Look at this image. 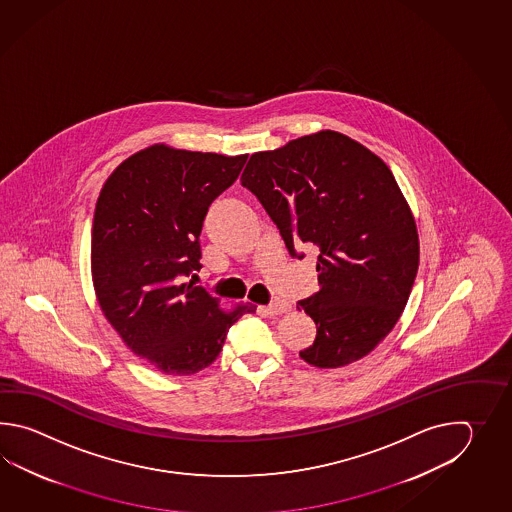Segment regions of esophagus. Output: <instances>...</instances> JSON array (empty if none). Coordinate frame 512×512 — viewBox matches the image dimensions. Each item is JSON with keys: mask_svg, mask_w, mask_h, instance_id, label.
<instances>
[{"mask_svg": "<svg viewBox=\"0 0 512 512\" xmlns=\"http://www.w3.org/2000/svg\"><path fill=\"white\" fill-rule=\"evenodd\" d=\"M261 311L265 313V315L274 316V315H283V313H287L289 309H291V305L285 304L282 300H274L269 305H263L260 307Z\"/></svg>", "mask_w": 512, "mask_h": 512, "instance_id": "1", "label": "esophagus"}]
</instances>
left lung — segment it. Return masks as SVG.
<instances>
[{
    "mask_svg": "<svg viewBox=\"0 0 512 512\" xmlns=\"http://www.w3.org/2000/svg\"><path fill=\"white\" fill-rule=\"evenodd\" d=\"M241 185L258 197L293 258L318 249L320 289L296 307L315 320L300 357L340 368L366 357L397 324L419 267L414 216L392 170L337 131L254 153Z\"/></svg>",
    "mask_w": 512,
    "mask_h": 512,
    "instance_id": "8db88e82",
    "label": "left lung"
}]
</instances>
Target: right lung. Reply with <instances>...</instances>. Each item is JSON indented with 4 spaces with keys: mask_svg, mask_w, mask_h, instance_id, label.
I'll return each mask as SVG.
<instances>
[{
    "mask_svg": "<svg viewBox=\"0 0 512 512\" xmlns=\"http://www.w3.org/2000/svg\"><path fill=\"white\" fill-rule=\"evenodd\" d=\"M247 155L155 144L109 175L98 196L91 272L98 304L124 344L164 375H192L218 359L230 326L252 305L223 313L205 287L199 234L208 207Z\"/></svg>",
    "mask_w": 512,
    "mask_h": 512,
    "instance_id": "add662e5",
    "label": "right lung"
}]
</instances>
